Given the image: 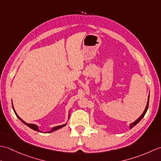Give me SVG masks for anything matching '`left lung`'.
Returning a JSON list of instances; mask_svg holds the SVG:
<instances>
[{
  "label": "left lung",
  "instance_id": "8db88e82",
  "mask_svg": "<svg viewBox=\"0 0 161 161\" xmlns=\"http://www.w3.org/2000/svg\"><path fill=\"white\" fill-rule=\"evenodd\" d=\"M149 97H148V100H147V106H146V107H145V111H143V113H142V114L140 116V117L136 119V120L135 121V122H133V123H131V124H130V126H129V127H130V129H131V128H133V126H134L135 125H136L138 124V123L141 120V119H142V118L144 117L145 116V114H146V112H147V109H148V107H149Z\"/></svg>",
  "mask_w": 161,
  "mask_h": 161
}]
</instances>
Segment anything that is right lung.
<instances>
[{"label": "right lung", "mask_w": 161, "mask_h": 161, "mask_svg": "<svg viewBox=\"0 0 161 161\" xmlns=\"http://www.w3.org/2000/svg\"><path fill=\"white\" fill-rule=\"evenodd\" d=\"M12 108H13V110H14V113H15V114H16V117L18 118L20 121H21L23 124H25V125H27L28 126H29L30 128H31L32 129H33V130H35V131H39V132H41V131L39 129V127H38V126L37 125H35V124H28V123H27V122H25V121H23V119L20 118L19 116L17 115V114L16 113V111H15V110H14V107H13V103L12 102ZM66 123L65 125H59V126H54V127H53L52 129L50 130V131H47V132H46V133H51V132H53V131H56V130H57V129H61V128H62V127H64V126H66Z\"/></svg>", "instance_id": "obj_1"}]
</instances>
